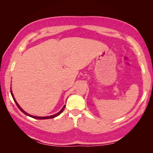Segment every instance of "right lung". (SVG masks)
I'll use <instances>...</instances> for the list:
<instances>
[{
	"label": "right lung",
	"mask_w": 153,
	"mask_h": 153,
	"mask_svg": "<svg viewBox=\"0 0 153 153\" xmlns=\"http://www.w3.org/2000/svg\"><path fill=\"white\" fill-rule=\"evenodd\" d=\"M11 95H12V97H13V100H14V101H15V104L17 105V107L19 108V110L22 111V112H23L24 113L25 115H27V116H29V117H32V118H34V119H38V120H46V119H52V118H54V117H57L58 115H60V114L63 112V111L64 110V108H65V105L64 106V107L62 108V109L59 111V113H56V114H55V115H51V116H47V117H37V116H33V115H30V114H28L27 113H26L25 112V111H24L22 109V108L20 107V106L19 105V104H18V103L17 102V101H16V100H15V98H14V96H13V92H12V90H11Z\"/></svg>",
	"instance_id": "right-lung-1"
}]
</instances>
